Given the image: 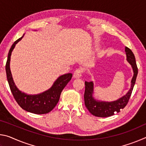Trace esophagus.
Returning a JSON list of instances; mask_svg holds the SVG:
<instances>
[{
	"label": "esophagus",
	"instance_id": "1",
	"mask_svg": "<svg viewBox=\"0 0 146 146\" xmlns=\"http://www.w3.org/2000/svg\"><path fill=\"white\" fill-rule=\"evenodd\" d=\"M82 69H76L73 73V77L74 78H80L82 73Z\"/></svg>",
	"mask_w": 146,
	"mask_h": 146
}]
</instances>
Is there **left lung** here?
Returning <instances> with one entry per match:
<instances>
[{
	"mask_svg": "<svg viewBox=\"0 0 146 146\" xmlns=\"http://www.w3.org/2000/svg\"><path fill=\"white\" fill-rule=\"evenodd\" d=\"M126 53L127 60L128 61L133 70V76L131 82V88L126 95L123 96L115 101L113 102H104V101L97 100L93 97V82H85L84 102L85 106L91 114L98 117H108L112 116L120 111L127 104L131 95L133 87H134L136 78L138 75V68L136 64L135 57L132 51L127 47L125 48Z\"/></svg>",
	"mask_w": 146,
	"mask_h": 146,
	"instance_id": "obj_1",
	"label": "left lung"
}]
</instances>
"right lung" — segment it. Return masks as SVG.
Segmentation results:
<instances>
[{"label":"right lung","mask_w":146,"mask_h":146,"mask_svg":"<svg viewBox=\"0 0 146 146\" xmlns=\"http://www.w3.org/2000/svg\"><path fill=\"white\" fill-rule=\"evenodd\" d=\"M23 36L22 37L15 42L9 49L6 64L7 79L14 98L23 110L35 114H46L50 112L57 104L62 91L70 81L72 77V74L67 73L59 76L51 88L37 95H27L26 93L20 91L13 82L9 68V63L12 51Z\"/></svg>","instance_id":"add662e5"}]
</instances>
